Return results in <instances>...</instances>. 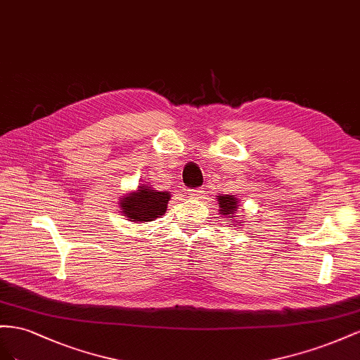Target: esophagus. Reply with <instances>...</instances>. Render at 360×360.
Masks as SVG:
<instances>
[{"label":"esophagus","mask_w":360,"mask_h":360,"mask_svg":"<svg viewBox=\"0 0 360 360\" xmlns=\"http://www.w3.org/2000/svg\"><path fill=\"white\" fill-rule=\"evenodd\" d=\"M188 196L193 199H200L203 196V190L202 188H194V190H187Z\"/></svg>","instance_id":"34e87169"}]
</instances>
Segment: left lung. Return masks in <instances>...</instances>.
Segmentation results:
<instances>
[{
    "label": "left lung",
    "instance_id": "8db88e82",
    "mask_svg": "<svg viewBox=\"0 0 360 360\" xmlns=\"http://www.w3.org/2000/svg\"><path fill=\"white\" fill-rule=\"evenodd\" d=\"M217 202L220 214L224 215L229 221H232V224L243 223L241 220H235V212H237V208L240 207L237 198H233L232 194H221V196H217Z\"/></svg>",
    "mask_w": 360,
    "mask_h": 360
}]
</instances>
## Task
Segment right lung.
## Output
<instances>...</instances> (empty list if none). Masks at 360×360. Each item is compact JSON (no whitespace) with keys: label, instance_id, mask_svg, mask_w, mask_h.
Masks as SVG:
<instances>
[{"label":"right lung","instance_id":"1","mask_svg":"<svg viewBox=\"0 0 360 360\" xmlns=\"http://www.w3.org/2000/svg\"><path fill=\"white\" fill-rule=\"evenodd\" d=\"M120 199V212L129 221L145 223L152 221L166 212L170 193L152 190V187H148L146 184H141L136 191H131Z\"/></svg>","mask_w":360,"mask_h":360}]
</instances>
